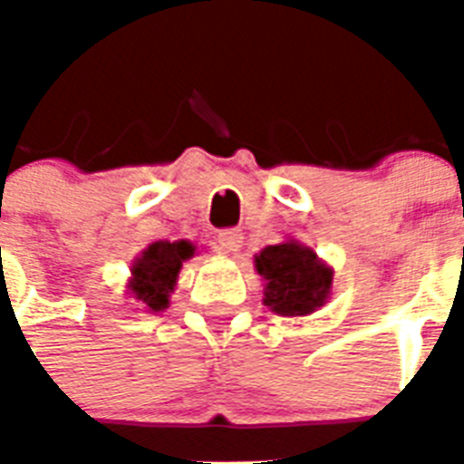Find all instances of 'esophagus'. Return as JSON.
I'll use <instances>...</instances> for the list:
<instances>
[{"label":"esophagus","mask_w":464,"mask_h":464,"mask_svg":"<svg viewBox=\"0 0 464 464\" xmlns=\"http://www.w3.org/2000/svg\"><path fill=\"white\" fill-rule=\"evenodd\" d=\"M217 243L221 253L236 255L240 247H243V233H240L238 228H226V231H218Z\"/></svg>","instance_id":"34e87169"}]
</instances>
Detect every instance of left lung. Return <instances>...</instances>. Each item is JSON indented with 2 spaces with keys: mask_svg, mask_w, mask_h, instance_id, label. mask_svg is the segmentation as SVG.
<instances>
[{
  "mask_svg": "<svg viewBox=\"0 0 464 464\" xmlns=\"http://www.w3.org/2000/svg\"><path fill=\"white\" fill-rule=\"evenodd\" d=\"M255 269L265 279V305L276 315H308L330 298L332 269L298 240L267 246L255 255Z\"/></svg>",
  "mask_w": 464,
  "mask_h": 464,
  "instance_id": "obj_1",
  "label": "left lung"
}]
</instances>
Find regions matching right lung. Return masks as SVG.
Masks as SVG:
<instances>
[{
    "label": "right lung",
    "instance_id": "add662e5",
    "mask_svg": "<svg viewBox=\"0 0 464 464\" xmlns=\"http://www.w3.org/2000/svg\"><path fill=\"white\" fill-rule=\"evenodd\" d=\"M195 255L189 240H156L132 262V276L127 289L151 313L168 308V298L175 291L182 262Z\"/></svg>",
    "mask_w": 464,
    "mask_h": 464
}]
</instances>
